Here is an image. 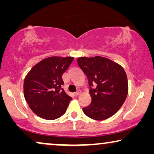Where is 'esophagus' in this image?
Instances as JSON below:
<instances>
[{"instance_id":"obj_1","label":"esophagus","mask_w":154,"mask_h":154,"mask_svg":"<svg viewBox=\"0 0 154 154\" xmlns=\"http://www.w3.org/2000/svg\"><path fill=\"white\" fill-rule=\"evenodd\" d=\"M81 94V90H78V91L76 92H75V96H79L80 95V94Z\"/></svg>"}]
</instances>
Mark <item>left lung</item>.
Returning <instances> with one entry per match:
<instances>
[{"label": "left lung", "instance_id": "1", "mask_svg": "<svg viewBox=\"0 0 154 154\" xmlns=\"http://www.w3.org/2000/svg\"><path fill=\"white\" fill-rule=\"evenodd\" d=\"M77 62L88 78L92 99L91 104L83 108L84 113L97 121L111 117L121 109L128 95V78L124 69L100 56L78 57Z\"/></svg>", "mask_w": 154, "mask_h": 154}]
</instances>
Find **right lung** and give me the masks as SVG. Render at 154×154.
<instances>
[{"label":"right lung","instance_id":"1","mask_svg":"<svg viewBox=\"0 0 154 154\" xmlns=\"http://www.w3.org/2000/svg\"><path fill=\"white\" fill-rule=\"evenodd\" d=\"M74 57L53 56L33 66L24 82V95L32 111L46 120L64 115L72 100L63 88L62 74Z\"/></svg>","mask_w":154,"mask_h":154}]
</instances>
